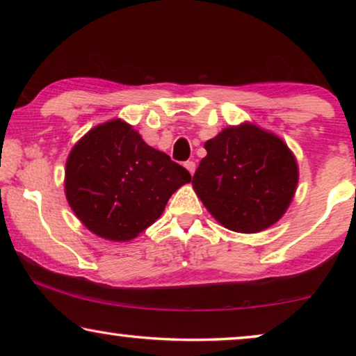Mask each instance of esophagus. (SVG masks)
<instances>
[{
    "label": "esophagus",
    "instance_id": "1",
    "mask_svg": "<svg viewBox=\"0 0 356 356\" xmlns=\"http://www.w3.org/2000/svg\"><path fill=\"white\" fill-rule=\"evenodd\" d=\"M184 167L188 168V172L191 173V175H194V172H196V163H194L193 160H188V162L184 163Z\"/></svg>",
    "mask_w": 356,
    "mask_h": 356
}]
</instances>
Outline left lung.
<instances>
[{
    "mask_svg": "<svg viewBox=\"0 0 356 356\" xmlns=\"http://www.w3.org/2000/svg\"><path fill=\"white\" fill-rule=\"evenodd\" d=\"M204 147L193 188L223 227L257 233L284 216L298 183L296 160L284 140L245 123L223 129Z\"/></svg>",
    "mask_w": 356,
    "mask_h": 356,
    "instance_id": "left-lung-1",
    "label": "left lung"
}]
</instances>
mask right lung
<instances>
[{
  "instance_id": "right-lung-1",
  "label": "right lung",
  "mask_w": 356,
  "mask_h": 356,
  "mask_svg": "<svg viewBox=\"0 0 356 356\" xmlns=\"http://www.w3.org/2000/svg\"><path fill=\"white\" fill-rule=\"evenodd\" d=\"M191 175L152 149L121 120L90 129L66 162V197L95 235L133 240L162 216L172 194Z\"/></svg>"
}]
</instances>
